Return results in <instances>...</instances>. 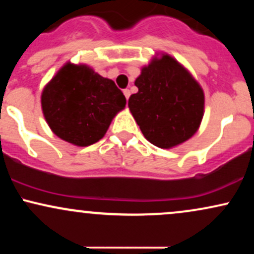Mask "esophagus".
<instances>
[{
    "instance_id": "1",
    "label": "esophagus",
    "mask_w": 254,
    "mask_h": 254,
    "mask_svg": "<svg viewBox=\"0 0 254 254\" xmlns=\"http://www.w3.org/2000/svg\"><path fill=\"white\" fill-rule=\"evenodd\" d=\"M123 93H124L125 98H127V99H129V98H130V94H131V93H130V89H124V90H123Z\"/></svg>"
}]
</instances>
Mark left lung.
<instances>
[{"instance_id":"obj_1","label":"left lung","mask_w":254,"mask_h":254,"mask_svg":"<svg viewBox=\"0 0 254 254\" xmlns=\"http://www.w3.org/2000/svg\"><path fill=\"white\" fill-rule=\"evenodd\" d=\"M129 99L133 118L145 138L159 148H172L198 130L204 111L199 84L174 58L151 61L136 78Z\"/></svg>"}]
</instances>
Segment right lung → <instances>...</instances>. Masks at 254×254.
Listing matches in <instances>:
<instances>
[{
	"instance_id": "1",
	"label": "right lung",
	"mask_w": 254,
	"mask_h": 254,
	"mask_svg": "<svg viewBox=\"0 0 254 254\" xmlns=\"http://www.w3.org/2000/svg\"><path fill=\"white\" fill-rule=\"evenodd\" d=\"M127 99L112 80L65 64L43 90L44 117L55 135L80 147L103 138Z\"/></svg>"
}]
</instances>
